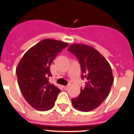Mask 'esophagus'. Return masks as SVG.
Listing matches in <instances>:
<instances>
[{
    "label": "esophagus",
    "instance_id": "obj_1",
    "mask_svg": "<svg viewBox=\"0 0 134 134\" xmlns=\"http://www.w3.org/2000/svg\"><path fill=\"white\" fill-rule=\"evenodd\" d=\"M63 88H64V89H68V88H69V86H63Z\"/></svg>",
    "mask_w": 134,
    "mask_h": 134
}]
</instances>
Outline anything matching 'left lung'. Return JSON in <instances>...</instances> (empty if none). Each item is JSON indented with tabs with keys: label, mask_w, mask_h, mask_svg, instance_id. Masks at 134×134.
<instances>
[{
	"label": "left lung",
	"mask_w": 134,
	"mask_h": 134,
	"mask_svg": "<svg viewBox=\"0 0 134 134\" xmlns=\"http://www.w3.org/2000/svg\"><path fill=\"white\" fill-rule=\"evenodd\" d=\"M68 51L76 56L81 67V79H86L79 96L71 99L80 111H92L100 106L110 93L114 76L110 64L93 47L86 44H71Z\"/></svg>",
	"instance_id": "8db88e82"
}]
</instances>
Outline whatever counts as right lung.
Returning <instances> with one entry per match:
<instances>
[{
    "label": "right lung",
    "instance_id": "add662e5",
    "mask_svg": "<svg viewBox=\"0 0 134 134\" xmlns=\"http://www.w3.org/2000/svg\"><path fill=\"white\" fill-rule=\"evenodd\" d=\"M68 43L47 38L23 55L16 68L18 82L26 100L38 111H48L55 104L60 90L48 81L50 66Z\"/></svg>",
    "mask_w": 134,
    "mask_h": 134
}]
</instances>
